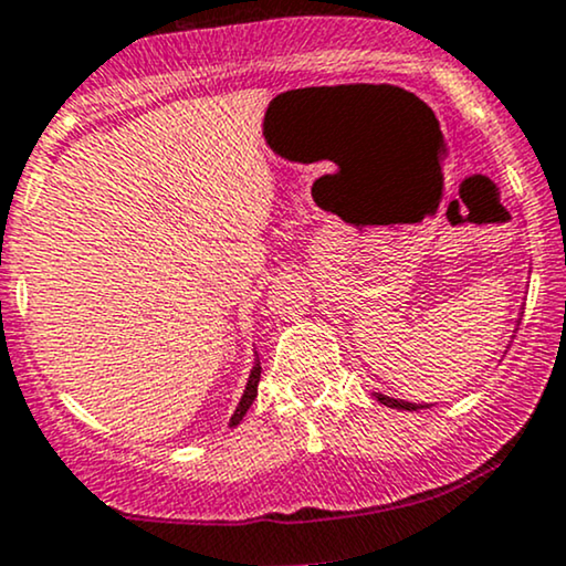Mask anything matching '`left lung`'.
Listing matches in <instances>:
<instances>
[{
  "label": "left lung",
  "mask_w": 566,
  "mask_h": 566,
  "mask_svg": "<svg viewBox=\"0 0 566 566\" xmlns=\"http://www.w3.org/2000/svg\"><path fill=\"white\" fill-rule=\"evenodd\" d=\"M378 401H380V405H388L394 409H423V405H409V401L391 399V396H382V394H378Z\"/></svg>",
  "instance_id": "1"
}]
</instances>
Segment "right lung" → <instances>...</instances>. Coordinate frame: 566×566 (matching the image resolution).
<instances>
[{
    "mask_svg": "<svg viewBox=\"0 0 566 566\" xmlns=\"http://www.w3.org/2000/svg\"><path fill=\"white\" fill-rule=\"evenodd\" d=\"M258 380H261V361H255V367H252L250 380H247V388H244L242 401H239L237 412H233V418H231V428H233V426H239V420L244 418L247 409H250L252 401H255V396H258Z\"/></svg>",
    "mask_w": 566,
    "mask_h": 566,
    "instance_id": "add662e5",
    "label": "right lung"
}]
</instances>
